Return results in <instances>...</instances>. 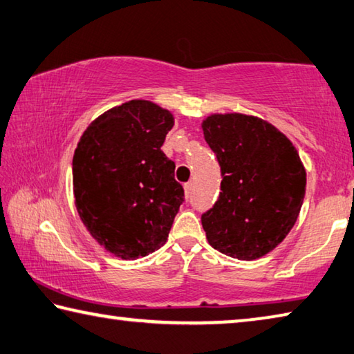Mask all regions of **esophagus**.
I'll return each instance as SVG.
<instances>
[{
  "label": "esophagus",
  "instance_id": "34e87169",
  "mask_svg": "<svg viewBox=\"0 0 354 354\" xmlns=\"http://www.w3.org/2000/svg\"><path fill=\"white\" fill-rule=\"evenodd\" d=\"M184 190H185V195H190L192 194V190H194V181H189V183H185L184 184Z\"/></svg>",
  "mask_w": 354,
  "mask_h": 354
}]
</instances>
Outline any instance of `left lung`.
<instances>
[{
	"instance_id": "8db88e82",
	"label": "left lung",
	"mask_w": 354,
	"mask_h": 354,
	"mask_svg": "<svg viewBox=\"0 0 354 354\" xmlns=\"http://www.w3.org/2000/svg\"><path fill=\"white\" fill-rule=\"evenodd\" d=\"M204 139L221 167V192L201 216L214 249L255 260L285 240L305 198L306 171L283 133L240 113L203 120Z\"/></svg>"
}]
</instances>
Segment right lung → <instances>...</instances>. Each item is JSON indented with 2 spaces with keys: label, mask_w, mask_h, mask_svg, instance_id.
Wrapping results in <instances>:
<instances>
[{
  "label": "right lung",
  "mask_w": 354,
  "mask_h": 354,
  "mask_svg": "<svg viewBox=\"0 0 354 354\" xmlns=\"http://www.w3.org/2000/svg\"><path fill=\"white\" fill-rule=\"evenodd\" d=\"M173 124L169 110L130 100L93 120L77 144V212L93 239L122 260L164 246L184 201L175 162L160 150Z\"/></svg>",
  "instance_id": "right-lung-1"
}]
</instances>
